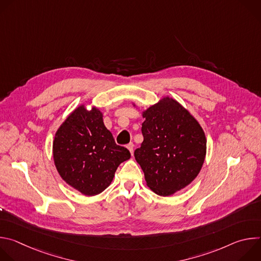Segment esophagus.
Wrapping results in <instances>:
<instances>
[{"instance_id":"1","label":"esophagus","mask_w":261,"mask_h":261,"mask_svg":"<svg viewBox=\"0 0 261 261\" xmlns=\"http://www.w3.org/2000/svg\"><path fill=\"white\" fill-rule=\"evenodd\" d=\"M127 148L130 151L131 155H133V148H134V144L132 142H130L128 145H127Z\"/></svg>"}]
</instances>
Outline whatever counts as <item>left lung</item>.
<instances>
[{
	"label": "left lung",
	"instance_id": "8db88e82",
	"mask_svg": "<svg viewBox=\"0 0 261 261\" xmlns=\"http://www.w3.org/2000/svg\"><path fill=\"white\" fill-rule=\"evenodd\" d=\"M143 141L134 157L147 187L160 196L184 189L198 175L206 138L196 119L176 100L164 97L142 113Z\"/></svg>",
	"mask_w": 261,
	"mask_h": 261
}]
</instances>
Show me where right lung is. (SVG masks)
<instances>
[{
	"instance_id": "1",
	"label": "right lung",
	"mask_w": 261,
	"mask_h": 261,
	"mask_svg": "<svg viewBox=\"0 0 261 261\" xmlns=\"http://www.w3.org/2000/svg\"><path fill=\"white\" fill-rule=\"evenodd\" d=\"M53 154L61 177L87 196L104 191L119 165L131 157L104 126L101 111L85 105L74 109L56 132Z\"/></svg>"
}]
</instances>
